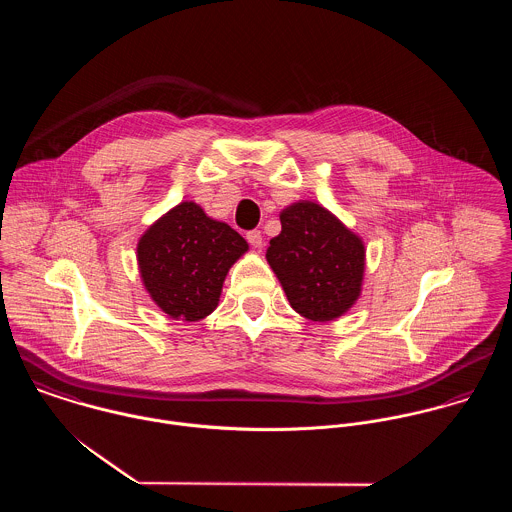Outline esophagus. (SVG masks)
Wrapping results in <instances>:
<instances>
[{
    "label": "esophagus",
    "mask_w": 512,
    "mask_h": 512,
    "mask_svg": "<svg viewBox=\"0 0 512 512\" xmlns=\"http://www.w3.org/2000/svg\"><path fill=\"white\" fill-rule=\"evenodd\" d=\"M246 238H248L250 246H254V248H262V246H264V236H262V232H260V230H252V232H248V234H246Z\"/></svg>",
    "instance_id": "1"
}]
</instances>
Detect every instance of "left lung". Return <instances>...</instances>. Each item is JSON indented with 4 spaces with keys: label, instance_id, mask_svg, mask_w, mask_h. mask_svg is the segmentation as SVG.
<instances>
[{
    "label": "left lung",
    "instance_id": "obj_1",
    "mask_svg": "<svg viewBox=\"0 0 512 512\" xmlns=\"http://www.w3.org/2000/svg\"><path fill=\"white\" fill-rule=\"evenodd\" d=\"M280 220L266 260L293 311L319 323L339 319L363 293L365 240L315 201H295Z\"/></svg>",
    "mask_w": 512,
    "mask_h": 512
}]
</instances>
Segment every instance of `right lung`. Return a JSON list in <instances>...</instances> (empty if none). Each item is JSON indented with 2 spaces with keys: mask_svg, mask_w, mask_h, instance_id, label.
I'll use <instances>...</instances> for the list:
<instances>
[{
  "mask_svg": "<svg viewBox=\"0 0 512 512\" xmlns=\"http://www.w3.org/2000/svg\"><path fill=\"white\" fill-rule=\"evenodd\" d=\"M248 242L195 201H181L140 236L138 270L151 301L171 319L195 323L220 301L228 270Z\"/></svg>",
  "mask_w": 512,
  "mask_h": 512,
  "instance_id": "obj_1",
  "label": "right lung"
}]
</instances>
